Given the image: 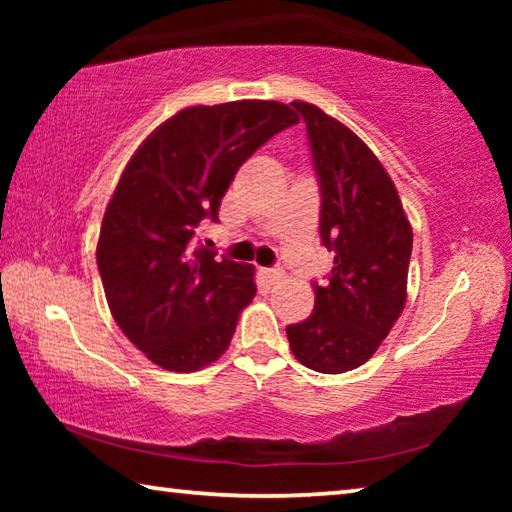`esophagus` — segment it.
I'll list each match as a JSON object with an SVG mask.
<instances>
[{
  "label": "esophagus",
  "instance_id": "1",
  "mask_svg": "<svg viewBox=\"0 0 512 512\" xmlns=\"http://www.w3.org/2000/svg\"><path fill=\"white\" fill-rule=\"evenodd\" d=\"M262 277H264L266 284H277L284 277V273L280 271V268H264Z\"/></svg>",
  "mask_w": 512,
  "mask_h": 512
}]
</instances>
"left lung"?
Segmentation results:
<instances>
[{"mask_svg": "<svg viewBox=\"0 0 512 512\" xmlns=\"http://www.w3.org/2000/svg\"><path fill=\"white\" fill-rule=\"evenodd\" d=\"M291 106L307 124L323 201L320 241L334 250V266L325 284H311L314 311L287 336L302 366L341 375L363 366L402 314L413 230L368 144L314 103Z\"/></svg>", "mask_w": 512, "mask_h": 512, "instance_id": "left-lung-1", "label": "left lung"}]
</instances>
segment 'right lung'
I'll return each instance as SVG.
<instances>
[{
    "label": "right lung",
    "mask_w": 512,
    "mask_h": 512,
    "mask_svg": "<svg viewBox=\"0 0 512 512\" xmlns=\"http://www.w3.org/2000/svg\"><path fill=\"white\" fill-rule=\"evenodd\" d=\"M298 124L280 101L192 106L160 124L128 160L101 221L97 266L121 332L155 366L194 372L228 350L255 298V268L196 244L219 221L237 169Z\"/></svg>",
    "instance_id": "obj_1"
}]
</instances>
